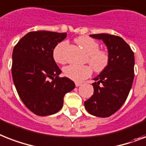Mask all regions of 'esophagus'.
Returning <instances> with one entry per match:
<instances>
[{"instance_id":"34e87169","label":"esophagus","mask_w":146,"mask_h":146,"mask_svg":"<svg viewBox=\"0 0 146 146\" xmlns=\"http://www.w3.org/2000/svg\"><path fill=\"white\" fill-rule=\"evenodd\" d=\"M81 85H82L81 83H78V82H76V83H75V86H81Z\"/></svg>"}]
</instances>
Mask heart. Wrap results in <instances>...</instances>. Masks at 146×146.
Wrapping results in <instances>:
<instances>
[{"label": "heart", "instance_id": "b5f03b06", "mask_svg": "<svg viewBox=\"0 0 146 146\" xmlns=\"http://www.w3.org/2000/svg\"><path fill=\"white\" fill-rule=\"evenodd\" d=\"M74 41L87 54L86 61L91 66L68 65L63 68V74L66 78L79 82L91 75L92 72L91 67L96 72H101L107 68L109 63V55L105 50H100L99 44L96 40L89 36H81L75 38ZM67 44L66 41L61 42L53 50V58L57 63L63 64L66 62L64 50Z\"/></svg>", "mask_w": 146, "mask_h": 146}]
</instances>
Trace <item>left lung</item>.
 Wrapping results in <instances>:
<instances>
[{
	"label": "left lung",
	"mask_w": 146,
	"mask_h": 146,
	"mask_svg": "<svg viewBox=\"0 0 146 146\" xmlns=\"http://www.w3.org/2000/svg\"><path fill=\"white\" fill-rule=\"evenodd\" d=\"M90 36L103 40L108 48L109 63L93 79L94 93L84 106L92 115L109 117L119 110L129 94L134 78V54L118 36L99 33Z\"/></svg>",
	"instance_id": "left-lung-1"
}]
</instances>
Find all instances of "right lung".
Wrapping results in <instances>:
<instances>
[{
  "instance_id": "obj_1",
  "label": "right lung",
  "mask_w": 146,
  "mask_h": 146,
  "mask_svg": "<svg viewBox=\"0 0 146 146\" xmlns=\"http://www.w3.org/2000/svg\"><path fill=\"white\" fill-rule=\"evenodd\" d=\"M66 35L33 31L13 49L12 75L17 92L25 106L37 115L56 113L62 108L65 95L75 87L69 78L59 77L61 70L53 58V50Z\"/></svg>"
}]
</instances>
